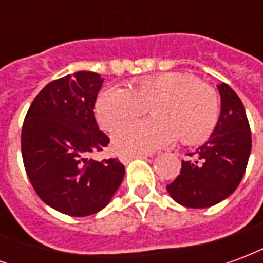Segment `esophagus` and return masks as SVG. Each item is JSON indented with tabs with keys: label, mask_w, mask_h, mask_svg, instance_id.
<instances>
[{
	"label": "esophagus",
	"mask_w": 263,
	"mask_h": 263,
	"mask_svg": "<svg viewBox=\"0 0 263 263\" xmlns=\"http://www.w3.org/2000/svg\"><path fill=\"white\" fill-rule=\"evenodd\" d=\"M138 158H146L145 155H129V154H121L120 155V160L126 165V163H129L132 159H138Z\"/></svg>",
	"instance_id": "34e87169"
}]
</instances>
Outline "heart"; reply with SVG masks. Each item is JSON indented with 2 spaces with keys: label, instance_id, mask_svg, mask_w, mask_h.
Returning <instances> with one entry per match:
<instances>
[{
  "label": "heart",
  "instance_id": "obj_1",
  "mask_svg": "<svg viewBox=\"0 0 263 263\" xmlns=\"http://www.w3.org/2000/svg\"><path fill=\"white\" fill-rule=\"evenodd\" d=\"M151 108L155 119L133 121L112 134L122 154L141 155L173 142L186 145L203 141L220 118V97L214 87L189 73H165L135 80L131 90L105 88L97 100L100 124L112 129Z\"/></svg>",
  "mask_w": 263,
  "mask_h": 263
}]
</instances>
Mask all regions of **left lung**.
Wrapping results in <instances>:
<instances>
[{"mask_svg": "<svg viewBox=\"0 0 263 263\" xmlns=\"http://www.w3.org/2000/svg\"><path fill=\"white\" fill-rule=\"evenodd\" d=\"M221 115L203 146L182 160L180 175L167 184L175 201L189 209H205L235 192L248 165L252 138L242 101L222 83Z\"/></svg>", "mask_w": 263, "mask_h": 263, "instance_id": "obj_1", "label": "left lung"}]
</instances>
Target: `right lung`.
Masks as SVG:
<instances>
[{
    "label": "right lung",
    "mask_w": 263,
    "mask_h": 263,
    "mask_svg": "<svg viewBox=\"0 0 263 263\" xmlns=\"http://www.w3.org/2000/svg\"><path fill=\"white\" fill-rule=\"evenodd\" d=\"M103 83L94 71L50 81L32 101L22 125V159L32 187L43 203L73 217L103 210L125 173L118 159L87 158L109 143L94 117Z\"/></svg>",
    "instance_id": "right-lung-1"
}]
</instances>
